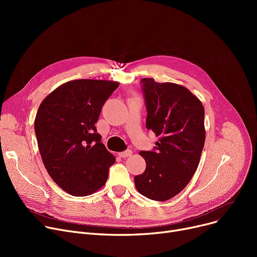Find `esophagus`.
Wrapping results in <instances>:
<instances>
[{"instance_id": "obj_1", "label": "esophagus", "mask_w": 257, "mask_h": 257, "mask_svg": "<svg viewBox=\"0 0 257 257\" xmlns=\"http://www.w3.org/2000/svg\"><path fill=\"white\" fill-rule=\"evenodd\" d=\"M131 154H132V151H131V150H126V151H124V152H120V153H118L119 157H121V158L129 157Z\"/></svg>"}]
</instances>
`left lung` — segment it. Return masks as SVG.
I'll use <instances>...</instances> for the list:
<instances>
[{
  "label": "left lung",
  "instance_id": "obj_1",
  "mask_svg": "<svg viewBox=\"0 0 257 257\" xmlns=\"http://www.w3.org/2000/svg\"><path fill=\"white\" fill-rule=\"evenodd\" d=\"M146 126L158 138L154 151H141L146 170L134 177L140 194L167 201L191 181L205 143L204 107L186 87L143 78Z\"/></svg>",
  "mask_w": 257,
  "mask_h": 257
}]
</instances>
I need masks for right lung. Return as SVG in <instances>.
<instances>
[{
	"mask_svg": "<svg viewBox=\"0 0 257 257\" xmlns=\"http://www.w3.org/2000/svg\"><path fill=\"white\" fill-rule=\"evenodd\" d=\"M118 85L108 80L69 81L38 107L34 129L40 156L51 178L67 194L88 196L106 183L115 158L94 124Z\"/></svg>",
	"mask_w": 257,
	"mask_h": 257,
	"instance_id": "right-lung-1",
	"label": "right lung"
}]
</instances>
